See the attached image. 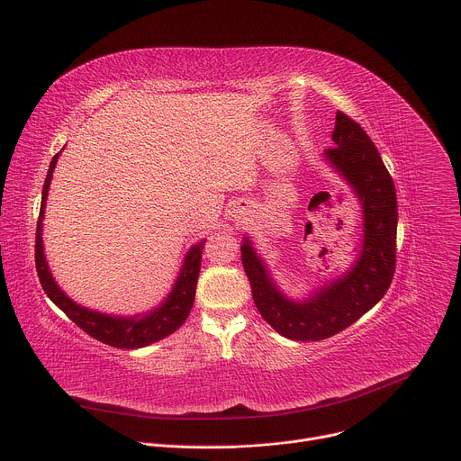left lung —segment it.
I'll return each instance as SVG.
<instances>
[{"instance_id":"8db88e82","label":"left lung","mask_w":461,"mask_h":461,"mask_svg":"<svg viewBox=\"0 0 461 461\" xmlns=\"http://www.w3.org/2000/svg\"><path fill=\"white\" fill-rule=\"evenodd\" d=\"M336 148L326 157L356 189L365 217V240L356 267L312 299H286L268 277L249 240L240 246L257 310L276 330L294 341H321L339 334L386 294L396 272L398 201L393 180L366 131L343 111L336 114Z\"/></svg>"}]
</instances>
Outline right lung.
Masks as SVG:
<instances>
[{
  "instance_id": "add662e5",
  "label": "right lung",
  "mask_w": 461,
  "mask_h": 461,
  "mask_svg": "<svg viewBox=\"0 0 461 461\" xmlns=\"http://www.w3.org/2000/svg\"><path fill=\"white\" fill-rule=\"evenodd\" d=\"M56 153L50 160L45 184H43V193H41V208H40V217H38V228H36V272L41 283V288L49 295V299L68 315L77 326H80L84 332H87L91 338L114 347V348H142L146 345H151L169 334H173L176 328L187 319L189 310L194 301V290H196V279H199L201 272V258H203V248L204 242L196 244L189 249L184 267L180 272V277L175 283L173 292L169 294L167 301L157 308L155 312L148 315H135V317H111L100 312L87 310L84 306H78L73 303L68 295H65L58 285L54 283L49 267L45 262L43 255V244H41V219H43V210H45V201H47V191L50 184V176L54 171V166L58 162Z\"/></svg>"
}]
</instances>
